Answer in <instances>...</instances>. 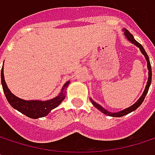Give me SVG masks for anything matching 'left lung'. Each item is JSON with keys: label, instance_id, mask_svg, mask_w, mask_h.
I'll list each match as a JSON object with an SVG mask.
<instances>
[{"label": "left lung", "instance_id": "obj_1", "mask_svg": "<svg viewBox=\"0 0 155 155\" xmlns=\"http://www.w3.org/2000/svg\"><path fill=\"white\" fill-rule=\"evenodd\" d=\"M123 32H124V36L126 37V38H127L129 42H131L133 45H135V46H137V47H138L140 49V51H141V53L143 54V56H144V58H145V60H146V62H147L148 80H147V82H146L144 91H143V94L141 95V97H140L139 99H138L132 106L125 108V109H123V110H120V111H118V112H110V111L107 110L106 108H103L102 106H101L100 104H98L97 102H95L91 98L90 99L91 101V103H92V105H93L96 108H98L101 112H102V113L105 114V115H108L109 117H123V116H125V115H127V114L131 113L132 111H135L138 107H140V105L143 103V100H144V98H145V96H146V94H147V92H148V90H149V87H150L151 81H152V68H151V64H150V60H149V57H148V55H147L145 50L143 49V47H142V45L139 44V43L134 38L133 35H132L128 30H127L126 28H124V29H123Z\"/></svg>", "mask_w": 155, "mask_h": 155}]
</instances>
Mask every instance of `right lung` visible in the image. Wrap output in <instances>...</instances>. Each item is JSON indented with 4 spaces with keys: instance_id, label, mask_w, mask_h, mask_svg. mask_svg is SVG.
I'll use <instances>...</instances> for the list:
<instances>
[{
    "instance_id": "obj_1",
    "label": "right lung",
    "mask_w": 155,
    "mask_h": 155,
    "mask_svg": "<svg viewBox=\"0 0 155 155\" xmlns=\"http://www.w3.org/2000/svg\"><path fill=\"white\" fill-rule=\"evenodd\" d=\"M1 78H2V85L3 89V92L6 96V99L8 102L11 104V106L13 108L17 109L20 113L24 114L25 116L30 117V118H39L47 116L52 109L58 107L61 102L65 99L66 95V89L70 83V81H67L60 93L55 96L54 98L47 101H39V100H35V101H26L23 99H20L18 97L15 96L8 88L6 81L4 80V74H3V67L2 68V73H1Z\"/></svg>"
}]
</instances>
